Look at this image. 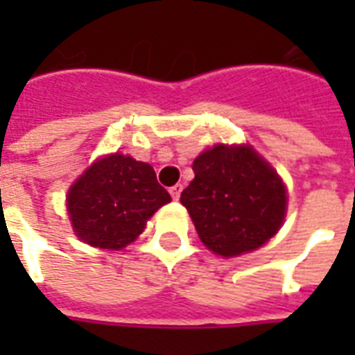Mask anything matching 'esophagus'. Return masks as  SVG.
<instances>
[{
    "label": "esophagus",
    "mask_w": 355,
    "mask_h": 355,
    "mask_svg": "<svg viewBox=\"0 0 355 355\" xmlns=\"http://www.w3.org/2000/svg\"><path fill=\"white\" fill-rule=\"evenodd\" d=\"M169 192H171V196H173V200L177 201L178 198H180V192H182V186L175 184V186H173V188H171Z\"/></svg>",
    "instance_id": "34e87169"
}]
</instances>
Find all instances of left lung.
Listing matches in <instances>:
<instances>
[{
	"instance_id": "1",
	"label": "left lung",
	"mask_w": 355,
	"mask_h": 355,
	"mask_svg": "<svg viewBox=\"0 0 355 355\" xmlns=\"http://www.w3.org/2000/svg\"><path fill=\"white\" fill-rule=\"evenodd\" d=\"M192 169L196 177L180 193V203L213 253H249L279 230L285 186L253 148L218 144L196 157Z\"/></svg>"
}]
</instances>
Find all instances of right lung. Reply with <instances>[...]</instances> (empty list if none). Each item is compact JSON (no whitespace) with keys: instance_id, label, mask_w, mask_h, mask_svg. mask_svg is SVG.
Masks as SVG:
<instances>
[{"instance_id":"add662e5","label":"right lung","mask_w":355,"mask_h":355,"mask_svg":"<svg viewBox=\"0 0 355 355\" xmlns=\"http://www.w3.org/2000/svg\"><path fill=\"white\" fill-rule=\"evenodd\" d=\"M169 201V192L148 163L114 154L76 180L68 192V211L73 230L85 243L121 249L142 234L148 218Z\"/></svg>"}]
</instances>
